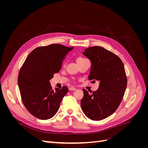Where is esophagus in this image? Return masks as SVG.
Here are the masks:
<instances>
[{"label":"esophagus","mask_w":148,"mask_h":148,"mask_svg":"<svg viewBox=\"0 0 148 148\" xmlns=\"http://www.w3.org/2000/svg\"><path fill=\"white\" fill-rule=\"evenodd\" d=\"M69 90L70 91H75L76 90V88H73V87H71L69 88Z\"/></svg>","instance_id":"obj_1"}]
</instances>
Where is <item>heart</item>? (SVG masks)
Listing matches in <instances>:
<instances>
[{
	"label": "heart",
	"instance_id": "b5f03b06",
	"mask_svg": "<svg viewBox=\"0 0 148 148\" xmlns=\"http://www.w3.org/2000/svg\"><path fill=\"white\" fill-rule=\"evenodd\" d=\"M85 59H84V58H83V57H78V59H77V63H78V62H79L83 61V60H84Z\"/></svg>",
	"mask_w": 148,
	"mask_h": 148
}]
</instances>
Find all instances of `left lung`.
<instances>
[{
	"label": "left lung",
	"mask_w": 148,
	"mask_h": 148,
	"mask_svg": "<svg viewBox=\"0 0 148 148\" xmlns=\"http://www.w3.org/2000/svg\"><path fill=\"white\" fill-rule=\"evenodd\" d=\"M83 53L91 62L88 79L99 85L91 94L83 89L81 107L89 119L101 120L112 114L122 100L127 85L124 65L117 56L100 46L89 47Z\"/></svg>",
	"instance_id": "8db88e82"
}]
</instances>
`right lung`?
<instances>
[{"label":"right lung","instance_id":"right-lung-1","mask_svg":"<svg viewBox=\"0 0 148 148\" xmlns=\"http://www.w3.org/2000/svg\"><path fill=\"white\" fill-rule=\"evenodd\" d=\"M73 47L53 44L31 52L20 69L18 77L20 95L29 112L41 120L53 117L68 92L66 86L52 89L49 80L59 72L62 62Z\"/></svg>","mask_w":148,"mask_h":148}]
</instances>
